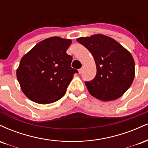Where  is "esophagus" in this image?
Returning <instances> with one entry per match:
<instances>
[{"mask_svg": "<svg viewBox=\"0 0 148 148\" xmlns=\"http://www.w3.org/2000/svg\"><path fill=\"white\" fill-rule=\"evenodd\" d=\"M78 73H79V74H81L82 73V69H80L78 70Z\"/></svg>", "mask_w": 148, "mask_h": 148, "instance_id": "esophagus-1", "label": "esophagus"}]
</instances>
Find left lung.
<instances>
[{
  "instance_id": "obj_1",
  "label": "left lung",
  "mask_w": 148,
  "mask_h": 148,
  "mask_svg": "<svg viewBox=\"0 0 148 148\" xmlns=\"http://www.w3.org/2000/svg\"><path fill=\"white\" fill-rule=\"evenodd\" d=\"M77 41L89 50L96 65L95 78L85 82L90 94L102 101L122 96L134 79L132 54L115 39L104 34L79 37Z\"/></svg>"
}]
</instances>
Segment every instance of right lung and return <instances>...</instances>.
<instances>
[{
	"instance_id": "obj_1",
	"label": "right lung",
	"mask_w": 148,
	"mask_h": 148,
	"mask_svg": "<svg viewBox=\"0 0 148 148\" xmlns=\"http://www.w3.org/2000/svg\"><path fill=\"white\" fill-rule=\"evenodd\" d=\"M71 39L52 36L40 41L24 55L16 69L22 91L41 105L60 100L77 71L71 67L72 57L66 50Z\"/></svg>"
}]
</instances>
